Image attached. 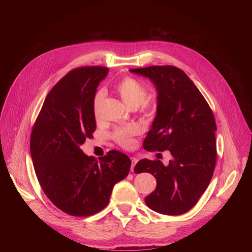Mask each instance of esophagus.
I'll return each instance as SVG.
<instances>
[{"mask_svg":"<svg viewBox=\"0 0 252 252\" xmlns=\"http://www.w3.org/2000/svg\"><path fill=\"white\" fill-rule=\"evenodd\" d=\"M136 162H137V158H131V167H130L131 171H133V168H134V165L136 164Z\"/></svg>","mask_w":252,"mask_h":252,"instance_id":"1","label":"esophagus"}]
</instances>
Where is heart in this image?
Masks as SVG:
<instances>
[{"mask_svg":"<svg viewBox=\"0 0 252 252\" xmlns=\"http://www.w3.org/2000/svg\"><path fill=\"white\" fill-rule=\"evenodd\" d=\"M117 92L121 95L125 103L131 107L136 109L140 105L141 111L148 116H152L156 112V102L151 99H146L148 96L147 87L137 81L134 78L126 77L123 79L116 87ZM105 91L103 89L97 90L93 97V112L95 118L99 116L100 104L104 98ZM138 131V128L135 126H127L119 127L113 132V137L115 141L125 149H129L133 145L132 136L135 135Z\"/></svg>","mask_w":252,"mask_h":252,"instance_id":"obj_1","label":"heart"}]
</instances>
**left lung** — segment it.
<instances>
[{
  "label": "left lung",
  "mask_w": 252,
  "mask_h": 252,
  "mask_svg": "<svg viewBox=\"0 0 252 252\" xmlns=\"http://www.w3.org/2000/svg\"><path fill=\"white\" fill-rule=\"evenodd\" d=\"M130 71L150 78L158 91V112L143 140L148 152L169 151L167 166L158 159H141L134 172H149L157 188L145 198L158 213L188 212L207 189L217 163L213 113L185 71L173 65H152Z\"/></svg>",
  "instance_id": "obj_1"
}]
</instances>
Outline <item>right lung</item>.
<instances>
[{
    "instance_id": "1",
    "label": "right lung",
    "mask_w": 252,
    "mask_h": 252,
    "mask_svg": "<svg viewBox=\"0 0 252 252\" xmlns=\"http://www.w3.org/2000/svg\"><path fill=\"white\" fill-rule=\"evenodd\" d=\"M109 68L71 69L50 91L30 139L39 184L59 209L73 217H91L110 201L116 184L129 172V158L110 151L96 160L81 146L95 130L93 97Z\"/></svg>"
}]
</instances>
